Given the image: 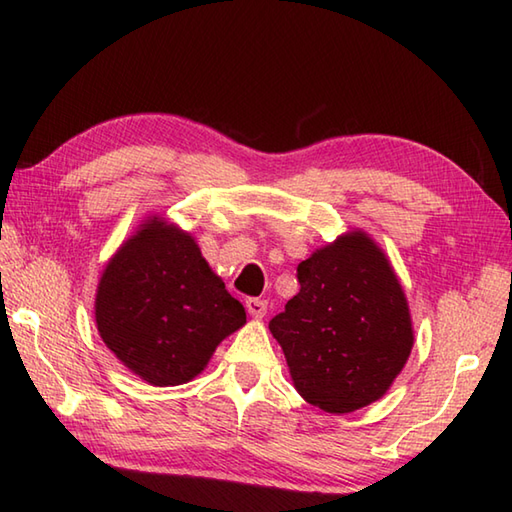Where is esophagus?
Instances as JSON below:
<instances>
[{"label":"esophagus","mask_w":512,"mask_h":512,"mask_svg":"<svg viewBox=\"0 0 512 512\" xmlns=\"http://www.w3.org/2000/svg\"><path fill=\"white\" fill-rule=\"evenodd\" d=\"M246 310H248L250 317L262 319L264 314H266V310H268V301H266V299H255V297H250V299H246Z\"/></svg>","instance_id":"esophagus-1"}]
</instances>
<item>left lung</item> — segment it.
<instances>
[{
	"label": "left lung",
	"mask_w": 512,
	"mask_h": 512,
	"mask_svg": "<svg viewBox=\"0 0 512 512\" xmlns=\"http://www.w3.org/2000/svg\"><path fill=\"white\" fill-rule=\"evenodd\" d=\"M299 292L268 328L310 405L350 413L378 400L413 347L409 306L387 257L356 231L297 266Z\"/></svg>",
	"instance_id": "left-lung-1"
}]
</instances>
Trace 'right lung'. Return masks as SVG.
I'll list each match as a JSON object with an SVG mask.
<instances>
[{
	"mask_svg": "<svg viewBox=\"0 0 512 512\" xmlns=\"http://www.w3.org/2000/svg\"><path fill=\"white\" fill-rule=\"evenodd\" d=\"M244 323V306L228 295L193 237L158 217L121 246L96 290L103 343L156 387L198 376Z\"/></svg>",
	"mask_w": 512,
	"mask_h": 512,
	"instance_id": "1",
	"label": "right lung"
}]
</instances>
